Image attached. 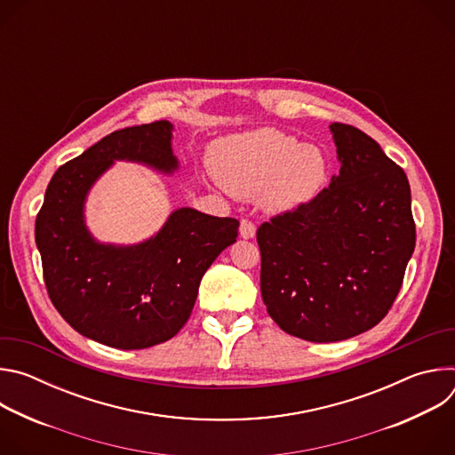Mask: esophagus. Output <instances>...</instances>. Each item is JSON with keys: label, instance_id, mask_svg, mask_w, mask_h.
I'll return each instance as SVG.
<instances>
[{"label": "esophagus", "instance_id": "obj_1", "mask_svg": "<svg viewBox=\"0 0 455 455\" xmlns=\"http://www.w3.org/2000/svg\"><path fill=\"white\" fill-rule=\"evenodd\" d=\"M239 235L243 239H251L255 235V225L250 220H241V223H239Z\"/></svg>", "mask_w": 455, "mask_h": 455}]
</instances>
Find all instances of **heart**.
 <instances>
[{
	"mask_svg": "<svg viewBox=\"0 0 455 455\" xmlns=\"http://www.w3.org/2000/svg\"><path fill=\"white\" fill-rule=\"evenodd\" d=\"M214 174L232 196L259 198L265 211L279 214L318 196L328 181V160L320 148L265 127L227 140L216 153Z\"/></svg>",
	"mask_w": 455,
	"mask_h": 455,
	"instance_id": "1",
	"label": "heart"
}]
</instances>
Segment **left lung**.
Instances as JSON below:
<instances>
[{
  "label": "left lung",
  "instance_id": "obj_1",
  "mask_svg": "<svg viewBox=\"0 0 455 455\" xmlns=\"http://www.w3.org/2000/svg\"><path fill=\"white\" fill-rule=\"evenodd\" d=\"M340 172L309 204L257 228L261 295L277 326L339 342L391 309L416 246L411 185L360 129L333 122Z\"/></svg>",
  "mask_w": 455,
  "mask_h": 455
}]
</instances>
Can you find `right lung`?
<instances>
[{
	"label": "right lung",
	"mask_w": 455,
	"mask_h": 455,
	"mask_svg": "<svg viewBox=\"0 0 455 455\" xmlns=\"http://www.w3.org/2000/svg\"><path fill=\"white\" fill-rule=\"evenodd\" d=\"M172 124L118 129L60 165L36 220V244L52 304L86 339L116 349H146L172 339L190 316L204 274L237 237L239 221L188 207L139 244L99 243L84 204L115 160L164 174L178 169Z\"/></svg>",
	"instance_id": "1"
}]
</instances>
